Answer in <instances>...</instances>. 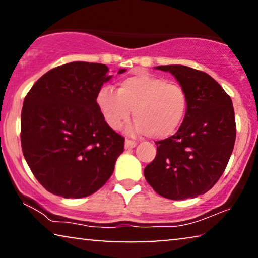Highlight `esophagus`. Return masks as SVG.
I'll list each match as a JSON object with an SVG mask.
<instances>
[{"instance_id":"34e87169","label":"esophagus","mask_w":258,"mask_h":258,"mask_svg":"<svg viewBox=\"0 0 258 258\" xmlns=\"http://www.w3.org/2000/svg\"><path fill=\"white\" fill-rule=\"evenodd\" d=\"M137 146V142H135V141H132V140H125L124 142V148L125 149H133V148H135Z\"/></svg>"}]
</instances>
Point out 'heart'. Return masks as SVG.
<instances>
[{"instance_id": "obj_1", "label": "heart", "mask_w": 258, "mask_h": 258, "mask_svg": "<svg viewBox=\"0 0 258 258\" xmlns=\"http://www.w3.org/2000/svg\"><path fill=\"white\" fill-rule=\"evenodd\" d=\"M188 102L181 84L148 73L123 79L118 91L102 87L96 96L97 107L110 128H121L134 109L136 121L130 130L156 140L167 139L177 132L184 121Z\"/></svg>"}]
</instances>
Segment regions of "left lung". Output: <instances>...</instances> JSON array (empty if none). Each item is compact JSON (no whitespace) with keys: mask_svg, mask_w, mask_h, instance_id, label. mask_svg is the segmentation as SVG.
Listing matches in <instances>:
<instances>
[{"mask_svg":"<svg viewBox=\"0 0 258 258\" xmlns=\"http://www.w3.org/2000/svg\"><path fill=\"white\" fill-rule=\"evenodd\" d=\"M155 68L172 74L189 102L177 133L156 142V157L144 169V177L165 199H194L213 188L231 156L236 139L232 101L207 73L181 64Z\"/></svg>","mask_w":258,"mask_h":258,"instance_id":"left-lung-1","label":"left lung"}]
</instances>
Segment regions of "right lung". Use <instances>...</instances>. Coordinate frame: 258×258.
<instances>
[{
	"instance_id": "add662e5",
	"label": "right lung",
	"mask_w": 258,
	"mask_h": 258,
	"mask_svg": "<svg viewBox=\"0 0 258 258\" xmlns=\"http://www.w3.org/2000/svg\"><path fill=\"white\" fill-rule=\"evenodd\" d=\"M108 72L101 63H67L40 77L24 98V158L54 195L81 199L97 191L123 153L124 139L108 125L96 103L98 90L112 77Z\"/></svg>"
}]
</instances>
